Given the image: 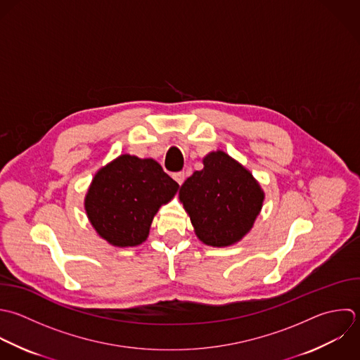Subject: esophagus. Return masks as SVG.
<instances>
[{
	"label": "esophagus",
	"instance_id": "obj_1",
	"mask_svg": "<svg viewBox=\"0 0 360 360\" xmlns=\"http://www.w3.org/2000/svg\"><path fill=\"white\" fill-rule=\"evenodd\" d=\"M172 178H174L179 185H182L184 181H185V172H175V174L172 175Z\"/></svg>",
	"mask_w": 360,
	"mask_h": 360
}]
</instances>
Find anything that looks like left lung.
Instances as JSON below:
<instances>
[{
    "instance_id": "left-lung-1",
    "label": "left lung",
    "mask_w": 360,
    "mask_h": 360,
    "mask_svg": "<svg viewBox=\"0 0 360 360\" xmlns=\"http://www.w3.org/2000/svg\"><path fill=\"white\" fill-rule=\"evenodd\" d=\"M179 200L196 237L206 245L223 248L237 244L251 231L265 192L243 164L217 150L203 158V169L184 182Z\"/></svg>"
}]
</instances>
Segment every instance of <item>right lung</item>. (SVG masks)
<instances>
[{
	"label": "right lung",
	"mask_w": 360,
	"mask_h": 360,
	"mask_svg": "<svg viewBox=\"0 0 360 360\" xmlns=\"http://www.w3.org/2000/svg\"><path fill=\"white\" fill-rule=\"evenodd\" d=\"M178 189L155 160L120 154L96 171L84 207L102 240L119 248L136 247L147 240L154 216Z\"/></svg>",
	"instance_id": "1"
}]
</instances>
